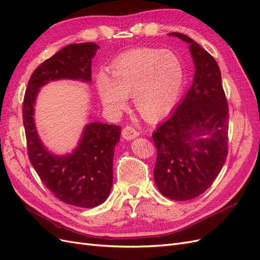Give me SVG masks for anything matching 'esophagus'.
Here are the masks:
<instances>
[{
    "mask_svg": "<svg viewBox=\"0 0 260 260\" xmlns=\"http://www.w3.org/2000/svg\"><path fill=\"white\" fill-rule=\"evenodd\" d=\"M139 136V132L131 127V125H127L122 129V137L124 140H133Z\"/></svg>",
    "mask_w": 260,
    "mask_h": 260,
    "instance_id": "esophagus-1",
    "label": "esophagus"
}]
</instances>
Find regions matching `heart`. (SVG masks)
Masks as SVG:
<instances>
[{
    "mask_svg": "<svg viewBox=\"0 0 260 260\" xmlns=\"http://www.w3.org/2000/svg\"><path fill=\"white\" fill-rule=\"evenodd\" d=\"M185 80L182 60L171 51L138 49L120 55L111 77L98 76V93L106 111L119 114L133 93L139 113L148 120L167 116L177 105Z\"/></svg>",
    "mask_w": 260,
    "mask_h": 260,
    "instance_id": "1",
    "label": "heart"
}]
</instances>
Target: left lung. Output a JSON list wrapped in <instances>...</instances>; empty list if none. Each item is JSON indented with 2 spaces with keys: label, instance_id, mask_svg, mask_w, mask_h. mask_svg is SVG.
<instances>
[{
  "label": "left lung",
  "instance_id": "obj_1",
  "mask_svg": "<svg viewBox=\"0 0 260 260\" xmlns=\"http://www.w3.org/2000/svg\"><path fill=\"white\" fill-rule=\"evenodd\" d=\"M168 36L190 45L195 73L190 89L153 135L157 147L154 180L164 196L181 202L205 192L222 169L229 108L215 58L183 34Z\"/></svg>",
  "mask_w": 260,
  "mask_h": 260
}]
</instances>
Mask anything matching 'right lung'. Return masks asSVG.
Wrapping results in <instances>:
<instances>
[{
    "instance_id": "obj_1",
    "label": "right lung",
    "mask_w": 260,
    "mask_h": 260,
    "mask_svg": "<svg viewBox=\"0 0 260 260\" xmlns=\"http://www.w3.org/2000/svg\"><path fill=\"white\" fill-rule=\"evenodd\" d=\"M100 46L94 42L69 44L43 61L31 75L22 105L28 155L44 185L68 205L93 208L103 204L113 186L115 146L119 125L94 121L84 125L72 153L55 154L44 145L35 121V106L43 85L57 80L91 83V62Z\"/></svg>"
}]
</instances>
